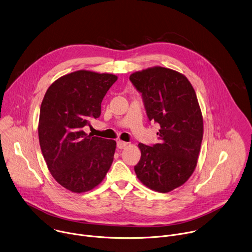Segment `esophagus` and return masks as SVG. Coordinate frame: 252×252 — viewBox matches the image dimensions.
Wrapping results in <instances>:
<instances>
[{"label": "esophagus", "instance_id": "obj_1", "mask_svg": "<svg viewBox=\"0 0 252 252\" xmlns=\"http://www.w3.org/2000/svg\"><path fill=\"white\" fill-rule=\"evenodd\" d=\"M128 146V143L124 141H117V148L118 149H125Z\"/></svg>", "mask_w": 252, "mask_h": 252}]
</instances>
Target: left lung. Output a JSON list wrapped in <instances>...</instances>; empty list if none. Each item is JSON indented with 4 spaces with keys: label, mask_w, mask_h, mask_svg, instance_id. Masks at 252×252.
<instances>
[{
    "label": "left lung",
    "mask_w": 252,
    "mask_h": 252,
    "mask_svg": "<svg viewBox=\"0 0 252 252\" xmlns=\"http://www.w3.org/2000/svg\"><path fill=\"white\" fill-rule=\"evenodd\" d=\"M142 93L149 120L160 124V143L138 145L141 159L134 167L149 189L169 192L193 173L204 135V121L195 91L188 78L173 69L154 66L130 75Z\"/></svg>",
    "instance_id": "8db88e82"
}]
</instances>
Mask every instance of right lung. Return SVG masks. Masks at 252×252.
I'll list each match as a JSON object with an SVG mask.
<instances>
[{"label":"right lung","instance_id":"add662e5","mask_svg":"<svg viewBox=\"0 0 252 252\" xmlns=\"http://www.w3.org/2000/svg\"><path fill=\"white\" fill-rule=\"evenodd\" d=\"M110 73L77 70L57 79L42 99L38 120L41 153L55 180L80 193L103 181L113 162L114 140L86 134L101 114V102L117 80Z\"/></svg>","mask_w":252,"mask_h":252}]
</instances>
